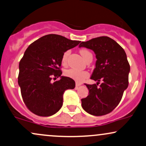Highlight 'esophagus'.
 Wrapping results in <instances>:
<instances>
[{"label":"esophagus","instance_id":"1","mask_svg":"<svg viewBox=\"0 0 146 146\" xmlns=\"http://www.w3.org/2000/svg\"><path fill=\"white\" fill-rule=\"evenodd\" d=\"M82 84H80V83H78V82H76V87H80V85H81Z\"/></svg>","mask_w":146,"mask_h":146}]
</instances>
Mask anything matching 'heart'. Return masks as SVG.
<instances>
[{"instance_id": "1", "label": "heart", "mask_w": 146, "mask_h": 146, "mask_svg": "<svg viewBox=\"0 0 146 146\" xmlns=\"http://www.w3.org/2000/svg\"><path fill=\"white\" fill-rule=\"evenodd\" d=\"M80 55H82V57H83L84 59L87 58L88 55L91 54L89 51H87V50L86 49H81L80 51ZM69 54L70 51H68V50L65 51L64 54H63L62 58V62L63 64H65L66 63V61H67ZM64 74L67 77H69V78L73 79L75 81L78 82H81L83 81L84 79H86L89 77V73H88L87 71H80V70L72 69V68L66 70Z\"/></svg>"}]
</instances>
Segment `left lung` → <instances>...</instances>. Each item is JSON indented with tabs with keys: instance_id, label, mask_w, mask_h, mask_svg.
<instances>
[{
	"instance_id": "left-lung-1",
	"label": "left lung",
	"mask_w": 146,
	"mask_h": 146,
	"mask_svg": "<svg viewBox=\"0 0 146 146\" xmlns=\"http://www.w3.org/2000/svg\"><path fill=\"white\" fill-rule=\"evenodd\" d=\"M79 47L93 50L97 59L91 79L98 82L85 84L89 94L81 100L82 108L93 116L108 114L120 103L129 85L130 66L125 50L108 36L82 42ZM101 80L102 83L98 87Z\"/></svg>"
}]
</instances>
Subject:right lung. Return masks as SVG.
Masks as SVG:
<instances>
[{
    "label": "right lung",
    "instance_id": "obj_1",
    "mask_svg": "<svg viewBox=\"0 0 146 146\" xmlns=\"http://www.w3.org/2000/svg\"><path fill=\"white\" fill-rule=\"evenodd\" d=\"M80 42L48 35L27 48L19 62L18 84L24 104L32 113L40 116L55 114L63 105L64 91L74 89V80L61 76L60 67L64 52ZM59 77V81L51 82L52 79Z\"/></svg>",
    "mask_w": 146,
    "mask_h": 146
}]
</instances>
